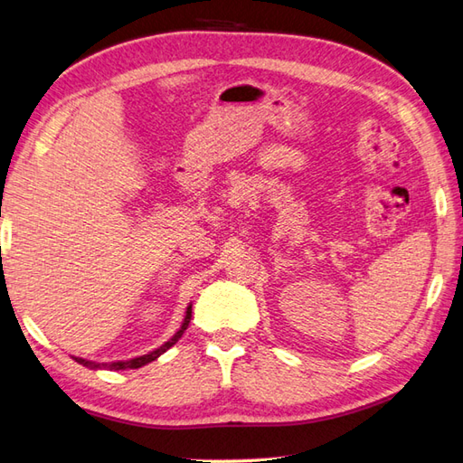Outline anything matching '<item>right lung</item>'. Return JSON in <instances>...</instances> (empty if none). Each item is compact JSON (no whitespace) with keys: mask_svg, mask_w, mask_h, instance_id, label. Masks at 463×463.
I'll use <instances>...</instances> for the list:
<instances>
[{"mask_svg":"<svg viewBox=\"0 0 463 463\" xmlns=\"http://www.w3.org/2000/svg\"><path fill=\"white\" fill-rule=\"evenodd\" d=\"M189 321H191V306L187 307V311H185V319H183V324H181V327H179V331L175 333V335L171 337L167 343H164V345H161L159 349H156V351H152V353H147V354H142V357H136V359H130V361H116V363H94V361H86V359H80V357H72V359L77 361V363H80L82 367H89V369H109V371L139 369V367H144V364L156 361V359L159 357V354H164L169 347H174L175 343L181 339L183 331L187 329Z\"/></svg>","mask_w":463,"mask_h":463,"instance_id":"right-lung-1","label":"right lung"}]
</instances>
